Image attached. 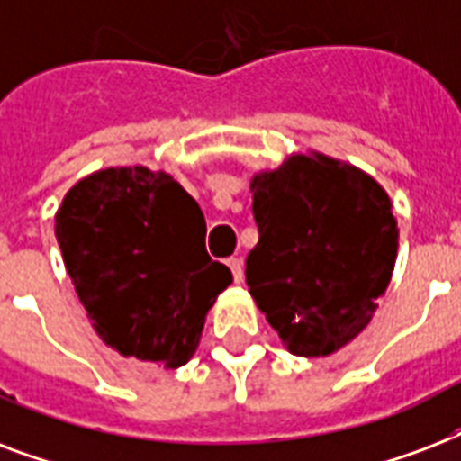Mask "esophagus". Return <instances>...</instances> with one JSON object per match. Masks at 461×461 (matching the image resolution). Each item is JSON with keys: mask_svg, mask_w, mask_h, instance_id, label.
<instances>
[{"mask_svg": "<svg viewBox=\"0 0 461 461\" xmlns=\"http://www.w3.org/2000/svg\"><path fill=\"white\" fill-rule=\"evenodd\" d=\"M227 267L231 270V277H234V282L244 280V266H241V260L230 258V260H227Z\"/></svg>", "mask_w": 461, "mask_h": 461, "instance_id": "obj_1", "label": "esophagus"}]
</instances>
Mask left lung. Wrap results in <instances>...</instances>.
<instances>
[{"mask_svg":"<svg viewBox=\"0 0 461 461\" xmlns=\"http://www.w3.org/2000/svg\"><path fill=\"white\" fill-rule=\"evenodd\" d=\"M258 244L253 302L296 357H328L371 322L397 258V220L378 181L328 155H292L251 181Z\"/></svg>","mask_w":461,"mask_h":461,"instance_id":"left-lung-1","label":"left lung"}]
</instances>
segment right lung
<instances>
[{
    "instance_id": "add662e5",
    "label": "right lung",
    "mask_w": 461,
    "mask_h": 461,
    "mask_svg": "<svg viewBox=\"0 0 461 461\" xmlns=\"http://www.w3.org/2000/svg\"><path fill=\"white\" fill-rule=\"evenodd\" d=\"M54 234L104 344L179 368L194 357L230 267L205 251V217L167 172L100 169L68 188Z\"/></svg>"
}]
</instances>
